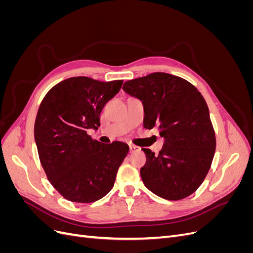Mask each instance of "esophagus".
Returning a JSON list of instances; mask_svg holds the SVG:
<instances>
[{
	"label": "esophagus",
	"instance_id": "34e87169",
	"mask_svg": "<svg viewBox=\"0 0 253 253\" xmlns=\"http://www.w3.org/2000/svg\"><path fill=\"white\" fill-rule=\"evenodd\" d=\"M136 151H138V148L135 147V145H133V144H129V152L134 153V152H136Z\"/></svg>",
	"mask_w": 253,
	"mask_h": 253
}]
</instances>
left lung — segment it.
Segmentation results:
<instances>
[{"label": "left lung", "instance_id": "8db88e82", "mask_svg": "<svg viewBox=\"0 0 253 253\" xmlns=\"http://www.w3.org/2000/svg\"><path fill=\"white\" fill-rule=\"evenodd\" d=\"M122 88L142 101L143 126L158 128L165 140L158 155L142 149L147 156L140 169L144 186L168 201L194 193L210 170L216 147L202 94L187 80L166 73L128 80Z\"/></svg>", "mask_w": 253, "mask_h": 253}]
</instances>
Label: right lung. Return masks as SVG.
I'll list each match as a JSON object with an SVG mask.
<instances>
[{
  "label": "right lung",
  "mask_w": 253,
  "mask_h": 253,
  "mask_svg": "<svg viewBox=\"0 0 253 253\" xmlns=\"http://www.w3.org/2000/svg\"><path fill=\"white\" fill-rule=\"evenodd\" d=\"M122 82L68 78L51 87L39 106L35 140L40 162L52 187L68 201L94 203L114 187L128 145L101 143L87 129L100 126V113Z\"/></svg>",
  "instance_id": "obj_1"
}]
</instances>
